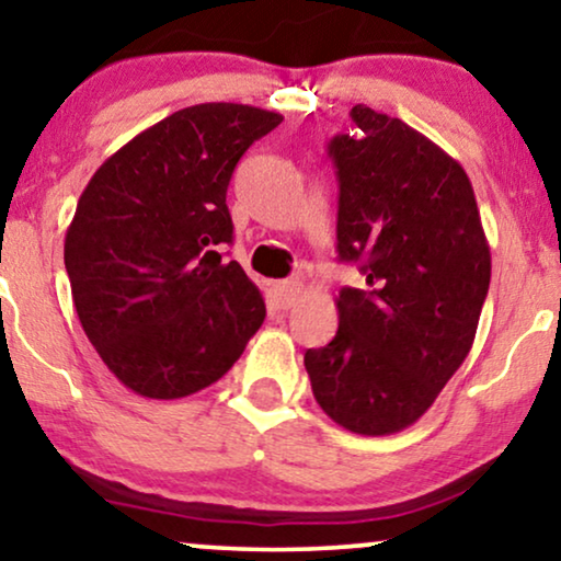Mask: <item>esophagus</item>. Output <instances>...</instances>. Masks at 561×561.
<instances>
[{"mask_svg": "<svg viewBox=\"0 0 561 561\" xmlns=\"http://www.w3.org/2000/svg\"><path fill=\"white\" fill-rule=\"evenodd\" d=\"M302 293V282L300 279H287V282H276L272 287V295L276 305H279L282 310H289L293 305L297 302V297Z\"/></svg>", "mask_w": 561, "mask_h": 561, "instance_id": "1", "label": "esophagus"}]
</instances>
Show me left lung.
I'll list each match as a JSON object with an SVG mask.
<instances>
[{"label": "left lung", "mask_w": 561, "mask_h": 561, "mask_svg": "<svg viewBox=\"0 0 561 561\" xmlns=\"http://www.w3.org/2000/svg\"><path fill=\"white\" fill-rule=\"evenodd\" d=\"M354 136L328 146L339 176V259L364 287L335 297L339 331L305 351L323 413L351 433L390 436L433 405L474 343L490 245L472 182L423 133L367 104Z\"/></svg>", "instance_id": "left-lung-1"}]
</instances>
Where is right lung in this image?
Returning a JSON list of instances; mask_svg holds the SVG:
<instances>
[{"instance_id":"right-lung-1","label":"right lung","mask_w":561,"mask_h":561,"mask_svg":"<svg viewBox=\"0 0 561 561\" xmlns=\"http://www.w3.org/2000/svg\"><path fill=\"white\" fill-rule=\"evenodd\" d=\"M279 112L205 102L163 117L110 156L64 241L77 316L112 375L176 400L226 375L266 318L238 261L226 192Z\"/></svg>"}]
</instances>
